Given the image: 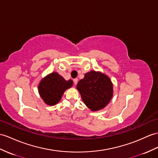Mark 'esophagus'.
<instances>
[{
  "label": "esophagus",
  "mask_w": 158,
  "mask_h": 158,
  "mask_svg": "<svg viewBox=\"0 0 158 158\" xmlns=\"http://www.w3.org/2000/svg\"><path fill=\"white\" fill-rule=\"evenodd\" d=\"M78 78H74V84H76L77 83H78Z\"/></svg>",
  "instance_id": "obj_1"
}]
</instances>
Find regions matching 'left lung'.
Returning <instances> with one entry per match:
<instances>
[{"mask_svg":"<svg viewBox=\"0 0 158 158\" xmlns=\"http://www.w3.org/2000/svg\"><path fill=\"white\" fill-rule=\"evenodd\" d=\"M84 103L92 111H97L108 105L113 97V86L111 80L101 72L90 71L77 84Z\"/></svg>","mask_w":158,"mask_h":158,"instance_id":"obj_1","label":"left lung"}]
</instances>
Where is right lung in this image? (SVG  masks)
<instances>
[{
  "instance_id": "add662e5",
  "label": "right lung",
  "mask_w": 158,
  "mask_h": 158,
  "mask_svg": "<svg viewBox=\"0 0 158 158\" xmlns=\"http://www.w3.org/2000/svg\"><path fill=\"white\" fill-rule=\"evenodd\" d=\"M72 80H66L58 73L53 72L41 80L38 90L45 104L53 106L58 102L65 90L72 86Z\"/></svg>"
}]
</instances>
